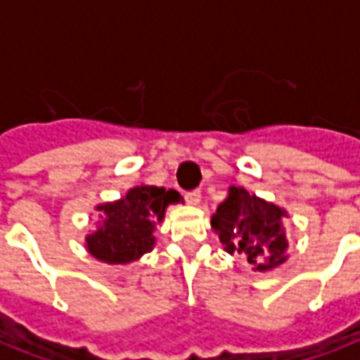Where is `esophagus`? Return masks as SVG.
Listing matches in <instances>:
<instances>
[{
	"instance_id": "1",
	"label": "esophagus",
	"mask_w": 360,
	"mask_h": 360,
	"mask_svg": "<svg viewBox=\"0 0 360 360\" xmlns=\"http://www.w3.org/2000/svg\"><path fill=\"white\" fill-rule=\"evenodd\" d=\"M200 198H202L200 191H191V193H185V200H187V204H191V206L200 204Z\"/></svg>"
}]
</instances>
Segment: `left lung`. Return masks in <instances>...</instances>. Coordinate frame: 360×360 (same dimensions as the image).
I'll use <instances>...</instances> for the list:
<instances>
[{"mask_svg":"<svg viewBox=\"0 0 360 360\" xmlns=\"http://www.w3.org/2000/svg\"><path fill=\"white\" fill-rule=\"evenodd\" d=\"M285 212L250 195L245 188L231 187L229 196L219 204L212 216V227L226 245L227 252L245 255L257 270H270L285 262L287 241L283 237L281 218ZM266 258V264L259 260Z\"/></svg>","mask_w":360,"mask_h":360,"instance_id":"1","label":"left lung"}]
</instances>
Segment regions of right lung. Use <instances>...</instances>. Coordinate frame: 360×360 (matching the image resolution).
I'll use <instances>...</instances> for the list:
<instances>
[{"mask_svg": "<svg viewBox=\"0 0 360 360\" xmlns=\"http://www.w3.org/2000/svg\"><path fill=\"white\" fill-rule=\"evenodd\" d=\"M177 191L134 187L117 202L98 206L103 221L86 237L90 255L108 264H127L154 247V226L164 219L165 206L179 202Z\"/></svg>", "mask_w": 360, "mask_h": 360, "instance_id": "1", "label": "right lung"}]
</instances>
